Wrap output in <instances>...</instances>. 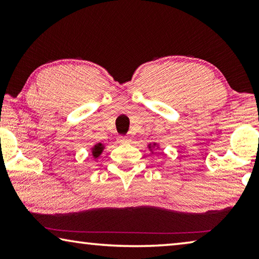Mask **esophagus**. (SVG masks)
<instances>
[{
  "mask_svg": "<svg viewBox=\"0 0 259 259\" xmlns=\"http://www.w3.org/2000/svg\"><path fill=\"white\" fill-rule=\"evenodd\" d=\"M130 142H131V139L129 137H120V143L125 144V143H130Z\"/></svg>",
  "mask_w": 259,
  "mask_h": 259,
  "instance_id": "obj_1",
  "label": "esophagus"
}]
</instances>
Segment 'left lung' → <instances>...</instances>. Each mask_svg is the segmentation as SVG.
<instances>
[{
  "label": "left lung",
  "instance_id": "1",
  "mask_svg": "<svg viewBox=\"0 0 259 259\" xmlns=\"http://www.w3.org/2000/svg\"><path fill=\"white\" fill-rule=\"evenodd\" d=\"M154 145H155V144H154ZM148 147H150V148H151V144H150V146H148Z\"/></svg>",
  "mask_w": 259,
  "mask_h": 259
}]
</instances>
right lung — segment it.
Masks as SVG:
<instances>
[{
    "label": "right lung",
    "instance_id": "1",
    "mask_svg": "<svg viewBox=\"0 0 259 259\" xmlns=\"http://www.w3.org/2000/svg\"><path fill=\"white\" fill-rule=\"evenodd\" d=\"M104 150V145L103 144H96V145L93 147V155L94 157H98L100 154H102V152Z\"/></svg>",
    "mask_w": 259,
    "mask_h": 259
}]
</instances>
